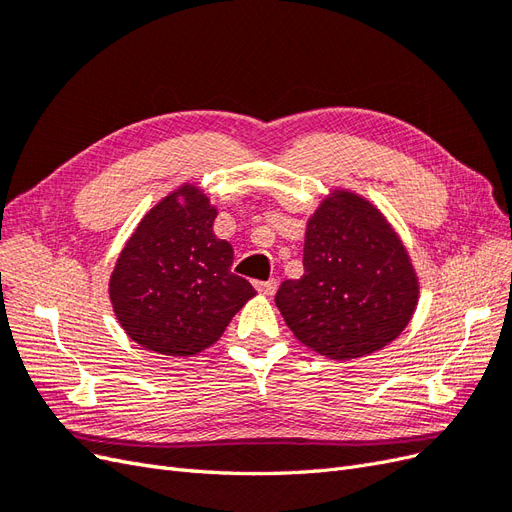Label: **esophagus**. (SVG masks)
<instances>
[{
    "mask_svg": "<svg viewBox=\"0 0 512 512\" xmlns=\"http://www.w3.org/2000/svg\"><path fill=\"white\" fill-rule=\"evenodd\" d=\"M254 288L260 292V294H273L277 290V282L275 280H269V282H254Z\"/></svg>",
    "mask_w": 512,
    "mask_h": 512,
    "instance_id": "34e87169",
    "label": "esophagus"
}]
</instances>
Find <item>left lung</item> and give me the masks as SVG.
Returning a JSON list of instances; mask_svg holds the SVG:
<instances>
[{"label": "left lung", "mask_w": 512, "mask_h": 512, "mask_svg": "<svg viewBox=\"0 0 512 512\" xmlns=\"http://www.w3.org/2000/svg\"><path fill=\"white\" fill-rule=\"evenodd\" d=\"M303 277L275 303L301 344L348 361L391 344L418 301L404 243L384 215L352 192H333L307 222Z\"/></svg>", "instance_id": "obj_1"}]
</instances>
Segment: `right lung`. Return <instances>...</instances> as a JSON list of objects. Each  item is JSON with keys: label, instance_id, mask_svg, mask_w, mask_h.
I'll return each instance as SVG.
<instances>
[{"label": "right lung", "instance_id": "right-lung-1", "mask_svg": "<svg viewBox=\"0 0 512 512\" xmlns=\"http://www.w3.org/2000/svg\"><path fill=\"white\" fill-rule=\"evenodd\" d=\"M215 215L196 185H183L145 215L121 250L108 292L136 344L192 356L218 342L256 294L230 271L235 252L213 235Z\"/></svg>", "mask_w": 512, "mask_h": 512}]
</instances>
